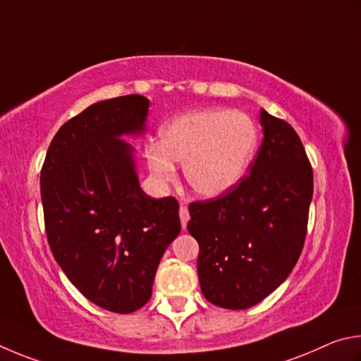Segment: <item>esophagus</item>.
<instances>
[{
    "label": "esophagus",
    "mask_w": 361,
    "mask_h": 361,
    "mask_svg": "<svg viewBox=\"0 0 361 361\" xmlns=\"http://www.w3.org/2000/svg\"><path fill=\"white\" fill-rule=\"evenodd\" d=\"M179 217H180V224H182V228H187V224L188 220H190V214H188V209L185 206H180L179 207Z\"/></svg>",
    "instance_id": "34e87169"
}]
</instances>
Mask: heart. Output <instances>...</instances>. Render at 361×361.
I'll return each instance as SVG.
<instances>
[{
  "label": "heart",
  "instance_id": "heart-1",
  "mask_svg": "<svg viewBox=\"0 0 361 361\" xmlns=\"http://www.w3.org/2000/svg\"><path fill=\"white\" fill-rule=\"evenodd\" d=\"M258 135L249 116L238 111L204 109L164 123L158 144L145 147V163L158 185L176 180L172 163H184L187 184L206 198L235 187L255 155Z\"/></svg>",
  "mask_w": 361,
  "mask_h": 361
}]
</instances>
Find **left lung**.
Segmentation results:
<instances>
[{
    "label": "left lung",
    "mask_w": 361,
    "mask_h": 361,
    "mask_svg": "<svg viewBox=\"0 0 361 361\" xmlns=\"http://www.w3.org/2000/svg\"><path fill=\"white\" fill-rule=\"evenodd\" d=\"M260 123L263 142L250 173L220 197L188 206L201 292L235 311L255 306L292 273L314 192L312 166L292 125L264 109Z\"/></svg>",
    "instance_id": "1"
}]
</instances>
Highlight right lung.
<instances>
[{"instance_id": "right-lung-1", "label": "right lung", "mask_w": 361, "mask_h": 361, "mask_svg": "<svg viewBox=\"0 0 361 361\" xmlns=\"http://www.w3.org/2000/svg\"><path fill=\"white\" fill-rule=\"evenodd\" d=\"M147 112L141 94L88 106L56 131L41 169L56 263L87 300L117 314L149 301L158 263L180 231L177 200L142 192L135 152L120 139L141 135Z\"/></svg>"}]
</instances>
